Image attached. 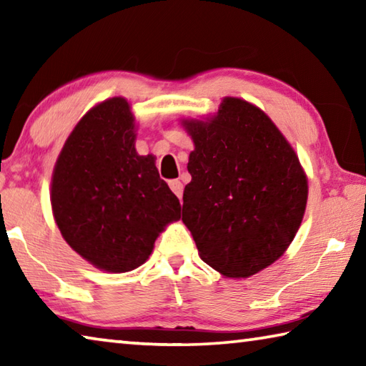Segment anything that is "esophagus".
<instances>
[{"mask_svg": "<svg viewBox=\"0 0 366 366\" xmlns=\"http://www.w3.org/2000/svg\"><path fill=\"white\" fill-rule=\"evenodd\" d=\"M168 184H169L171 190L174 192V194H176V197L179 198V200H181V198H182V190H184V187H182V182H181V181H177V179H172V181H169Z\"/></svg>", "mask_w": 366, "mask_h": 366, "instance_id": "1", "label": "esophagus"}]
</instances>
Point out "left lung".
Here are the masks:
<instances>
[{"mask_svg":"<svg viewBox=\"0 0 366 366\" xmlns=\"http://www.w3.org/2000/svg\"><path fill=\"white\" fill-rule=\"evenodd\" d=\"M194 140L182 221L200 258L227 277L274 263L305 213L308 184L294 148L252 103L227 97L209 121H182Z\"/></svg>","mask_w":366,"mask_h":366,"instance_id":"obj_1","label":"left lung"}]
</instances>
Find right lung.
I'll use <instances>...</instances> for the list:
<instances>
[{"label":"right lung","instance_id":"add662e5","mask_svg":"<svg viewBox=\"0 0 366 366\" xmlns=\"http://www.w3.org/2000/svg\"><path fill=\"white\" fill-rule=\"evenodd\" d=\"M54 221L72 250L98 269L147 262L181 203L153 157L135 152V117L121 97L92 108L74 127L51 177Z\"/></svg>","mask_w":366,"mask_h":366}]
</instances>
